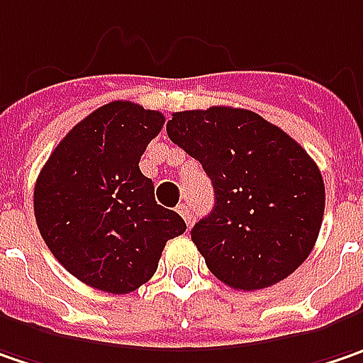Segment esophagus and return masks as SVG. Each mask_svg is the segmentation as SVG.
<instances>
[{
    "instance_id": "esophagus-1",
    "label": "esophagus",
    "mask_w": 363,
    "mask_h": 363,
    "mask_svg": "<svg viewBox=\"0 0 363 363\" xmlns=\"http://www.w3.org/2000/svg\"><path fill=\"white\" fill-rule=\"evenodd\" d=\"M177 211H179V215H181L182 219L186 221V225H191V223H193V215H191V209H189L184 203H181V205L177 207Z\"/></svg>"
}]
</instances>
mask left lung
<instances>
[{"label": "left lung", "mask_w": 363, "mask_h": 363, "mask_svg": "<svg viewBox=\"0 0 363 363\" xmlns=\"http://www.w3.org/2000/svg\"><path fill=\"white\" fill-rule=\"evenodd\" d=\"M166 132L215 189L213 211L191 229L213 276L235 291H260L307 260L325 184L298 142L254 111L223 105L172 113Z\"/></svg>", "instance_id": "left-lung-1"}]
</instances>
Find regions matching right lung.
Instances as JSON below:
<instances>
[{
	"mask_svg": "<svg viewBox=\"0 0 363 363\" xmlns=\"http://www.w3.org/2000/svg\"><path fill=\"white\" fill-rule=\"evenodd\" d=\"M164 125L160 111L111 101L60 140L34 186L40 235L74 278L111 294L148 282L168 240L184 233L179 213L154 199L140 156Z\"/></svg>",
	"mask_w": 363,
	"mask_h": 363,
	"instance_id": "add662e5",
	"label": "right lung"
}]
</instances>
